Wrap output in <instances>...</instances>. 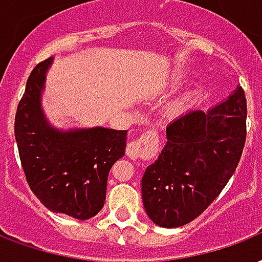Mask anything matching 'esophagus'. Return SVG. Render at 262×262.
Instances as JSON below:
<instances>
[{
  "instance_id": "1",
  "label": "esophagus",
  "mask_w": 262,
  "mask_h": 262,
  "mask_svg": "<svg viewBox=\"0 0 262 262\" xmlns=\"http://www.w3.org/2000/svg\"><path fill=\"white\" fill-rule=\"evenodd\" d=\"M157 143V135L154 132H147L140 139L127 143L126 146V156L132 160L144 158L150 154L151 148Z\"/></svg>"
}]
</instances>
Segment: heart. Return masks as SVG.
I'll return each instance as SVG.
<instances>
[{
  "mask_svg": "<svg viewBox=\"0 0 262 262\" xmlns=\"http://www.w3.org/2000/svg\"><path fill=\"white\" fill-rule=\"evenodd\" d=\"M182 79H183V75H180V73L179 75H176V76L172 77V80H173V82H180ZM179 106H180V104H175V105H173V110H178Z\"/></svg>",
  "mask_w": 262,
  "mask_h": 262,
  "instance_id": "b5f03b06",
  "label": "heart"
}]
</instances>
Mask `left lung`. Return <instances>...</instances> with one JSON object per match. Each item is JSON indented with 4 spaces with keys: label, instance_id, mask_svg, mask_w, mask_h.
Returning <instances> with one entry per match:
<instances>
[{
    "label": "left lung",
    "instance_id": "obj_1",
    "mask_svg": "<svg viewBox=\"0 0 262 262\" xmlns=\"http://www.w3.org/2000/svg\"><path fill=\"white\" fill-rule=\"evenodd\" d=\"M247 102L237 87L208 112L191 111L166 126V144L141 179L146 212L162 228L189 224L220 195L246 143Z\"/></svg>",
    "mask_w": 262,
    "mask_h": 262
}]
</instances>
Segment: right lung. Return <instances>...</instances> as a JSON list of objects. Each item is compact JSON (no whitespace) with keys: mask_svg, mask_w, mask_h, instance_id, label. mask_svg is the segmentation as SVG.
<instances>
[{"mask_svg":"<svg viewBox=\"0 0 262 262\" xmlns=\"http://www.w3.org/2000/svg\"><path fill=\"white\" fill-rule=\"evenodd\" d=\"M52 58L33 69L15 116V139L29 186L48 210L89 220L104 207L112 165L125 156L127 130L90 127L62 132L41 110Z\"/></svg>","mask_w":262,"mask_h":262,"instance_id":"right-lung-1","label":"right lung"}]
</instances>
